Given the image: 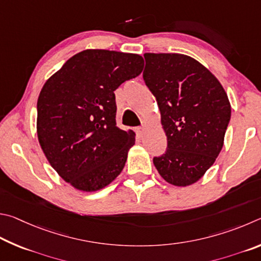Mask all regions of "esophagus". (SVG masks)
Wrapping results in <instances>:
<instances>
[{"instance_id": "obj_1", "label": "esophagus", "mask_w": 261, "mask_h": 261, "mask_svg": "<svg viewBox=\"0 0 261 261\" xmlns=\"http://www.w3.org/2000/svg\"><path fill=\"white\" fill-rule=\"evenodd\" d=\"M136 134H138L140 138H141V136H143L144 128L143 127H138V128H136Z\"/></svg>"}]
</instances>
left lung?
Here are the masks:
<instances>
[{"label": "left lung", "instance_id": "8db88e82", "mask_svg": "<svg viewBox=\"0 0 261 261\" xmlns=\"http://www.w3.org/2000/svg\"><path fill=\"white\" fill-rule=\"evenodd\" d=\"M143 80L157 99L167 149L153 164L168 184L197 182L220 153L230 120L220 82L196 59L181 54H144Z\"/></svg>", "mask_w": 261, "mask_h": 261}]
</instances>
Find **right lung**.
Instances as JSON below:
<instances>
[{"label":"right lung","instance_id":"obj_1","mask_svg":"<svg viewBox=\"0 0 261 261\" xmlns=\"http://www.w3.org/2000/svg\"><path fill=\"white\" fill-rule=\"evenodd\" d=\"M143 66L136 54L84 50L41 89L40 145L54 170L75 189L99 190L121 173L135 133L117 126L114 90L138 76Z\"/></svg>","mask_w":261,"mask_h":261}]
</instances>
